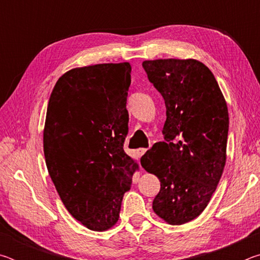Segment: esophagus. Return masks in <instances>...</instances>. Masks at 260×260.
<instances>
[{
	"instance_id": "34e87169",
	"label": "esophagus",
	"mask_w": 260,
	"mask_h": 260,
	"mask_svg": "<svg viewBox=\"0 0 260 260\" xmlns=\"http://www.w3.org/2000/svg\"><path fill=\"white\" fill-rule=\"evenodd\" d=\"M147 150H148L147 148H140V149H138V150H136V153H138L139 157H142L144 153L147 152Z\"/></svg>"
}]
</instances>
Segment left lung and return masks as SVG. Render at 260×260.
I'll return each mask as SVG.
<instances>
[{"mask_svg": "<svg viewBox=\"0 0 260 260\" xmlns=\"http://www.w3.org/2000/svg\"><path fill=\"white\" fill-rule=\"evenodd\" d=\"M166 107L164 140L141 158L160 181L152 202L170 225H182L203 212L226 164L228 109L213 73L196 59L142 63Z\"/></svg>", "mask_w": 260, "mask_h": 260, "instance_id": "left-lung-1", "label": "left lung"}]
</instances>
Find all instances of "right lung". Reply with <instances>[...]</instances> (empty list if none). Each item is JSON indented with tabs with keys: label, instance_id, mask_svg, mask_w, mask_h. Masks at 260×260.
<instances>
[{
	"label": "right lung",
	"instance_id": "add662e5",
	"mask_svg": "<svg viewBox=\"0 0 260 260\" xmlns=\"http://www.w3.org/2000/svg\"><path fill=\"white\" fill-rule=\"evenodd\" d=\"M131 71L129 63L72 69L56 82L48 103V172L65 208L90 231L116 225L138 169L124 151Z\"/></svg>",
	"mask_w": 260,
	"mask_h": 260
}]
</instances>
